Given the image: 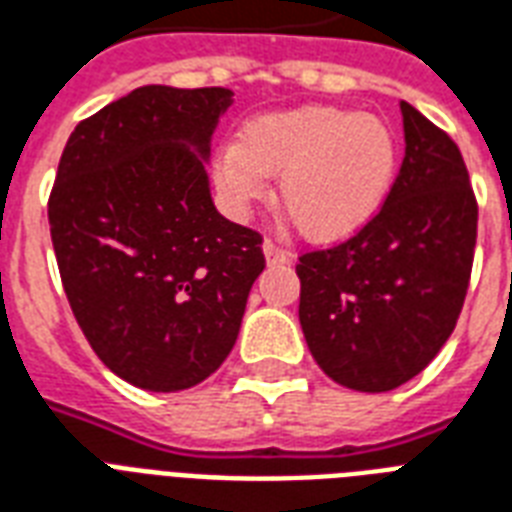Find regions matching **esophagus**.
I'll use <instances>...</instances> for the list:
<instances>
[{"instance_id":"esophagus-1","label":"esophagus","mask_w":512,"mask_h":512,"mask_svg":"<svg viewBox=\"0 0 512 512\" xmlns=\"http://www.w3.org/2000/svg\"><path fill=\"white\" fill-rule=\"evenodd\" d=\"M263 252H265V260H268V263H290L292 260L290 252L279 247V244H273L271 239L263 241Z\"/></svg>"}]
</instances>
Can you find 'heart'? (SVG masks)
Masks as SVG:
<instances>
[{"label":"heart","mask_w":512,"mask_h":512,"mask_svg":"<svg viewBox=\"0 0 512 512\" xmlns=\"http://www.w3.org/2000/svg\"><path fill=\"white\" fill-rule=\"evenodd\" d=\"M397 166L400 144L381 117L311 104L249 120L239 142L217 152L214 182L230 212L247 214L279 174L284 212L308 241L327 244L373 220Z\"/></svg>","instance_id":"obj_1"}]
</instances>
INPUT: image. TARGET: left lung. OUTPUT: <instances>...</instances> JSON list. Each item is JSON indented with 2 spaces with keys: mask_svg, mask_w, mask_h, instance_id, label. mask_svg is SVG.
Here are the masks:
<instances>
[{
  "mask_svg": "<svg viewBox=\"0 0 512 512\" xmlns=\"http://www.w3.org/2000/svg\"><path fill=\"white\" fill-rule=\"evenodd\" d=\"M405 158L381 212L333 249L300 255V327L335 384L389 392L454 333L473 271L478 204L454 139L400 101Z\"/></svg>",
  "mask_w": 512,
  "mask_h": 512,
  "instance_id": "1",
  "label": "left lung"
}]
</instances>
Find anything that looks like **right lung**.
<instances>
[{
    "mask_svg": "<svg viewBox=\"0 0 512 512\" xmlns=\"http://www.w3.org/2000/svg\"><path fill=\"white\" fill-rule=\"evenodd\" d=\"M228 88L144 85L69 136L48 220L77 325L147 392L201 384L239 338L263 236L214 209L206 161Z\"/></svg>",
    "mask_w": 512,
    "mask_h": 512,
    "instance_id": "obj_1",
    "label": "right lung"
}]
</instances>
